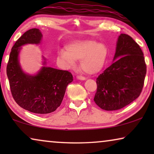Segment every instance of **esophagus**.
<instances>
[{
	"mask_svg": "<svg viewBox=\"0 0 154 154\" xmlns=\"http://www.w3.org/2000/svg\"><path fill=\"white\" fill-rule=\"evenodd\" d=\"M76 79H79V80H81V81H84V80H85V77L82 76V75H76Z\"/></svg>",
	"mask_w": 154,
	"mask_h": 154,
	"instance_id": "1",
	"label": "esophagus"
}]
</instances>
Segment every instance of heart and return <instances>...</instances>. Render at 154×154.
I'll return each mask as SVG.
<instances>
[{"label": "heart", "instance_id": "1", "mask_svg": "<svg viewBox=\"0 0 154 154\" xmlns=\"http://www.w3.org/2000/svg\"><path fill=\"white\" fill-rule=\"evenodd\" d=\"M108 48L94 41H75L66 46V52L61 50L58 56L67 67H73L80 60L79 67L87 74H94L103 69L108 57Z\"/></svg>", "mask_w": 154, "mask_h": 154}]
</instances>
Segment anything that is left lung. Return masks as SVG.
Returning a JSON list of instances; mask_svg holds the SVG:
<instances>
[{
	"mask_svg": "<svg viewBox=\"0 0 154 154\" xmlns=\"http://www.w3.org/2000/svg\"><path fill=\"white\" fill-rule=\"evenodd\" d=\"M119 57L96 79L94 101L106 111L119 110L130 104L140 95L144 86L146 73L144 54L125 33L119 35L113 60Z\"/></svg>",
	"mask_w": 154,
	"mask_h": 154,
	"instance_id": "obj_1",
	"label": "left lung"
}]
</instances>
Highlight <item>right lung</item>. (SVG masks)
Wrapping results in <instances>:
<instances>
[{
    "label": "right lung",
    "mask_w": 154,
    "mask_h": 154,
    "mask_svg": "<svg viewBox=\"0 0 154 154\" xmlns=\"http://www.w3.org/2000/svg\"><path fill=\"white\" fill-rule=\"evenodd\" d=\"M38 29L26 31L12 46L7 64V75L12 97L22 108L34 113L46 114L60 106L67 85L73 81L68 71L44 66L35 75L22 72L18 62L20 47L26 43H39Z\"/></svg>",
    "instance_id": "obj_1"
}]
</instances>
